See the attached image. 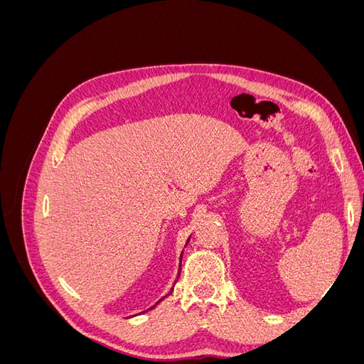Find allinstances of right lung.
Segmentation results:
<instances>
[{"instance_id":"add662e5","label":"right lung","mask_w":364,"mask_h":364,"mask_svg":"<svg viewBox=\"0 0 364 364\" xmlns=\"http://www.w3.org/2000/svg\"><path fill=\"white\" fill-rule=\"evenodd\" d=\"M190 240H191V237H188V240H186V243H185V246H188V243H190ZM182 253H183V250H182ZM182 253H181V264H182ZM181 264H179V273H178V278H176V279H179V277H181ZM171 293H173V289L170 290V293H168V294H171ZM165 297H167V296H165ZM162 299H164V297H162ZM162 299H161V301H162ZM158 304H159V302H158ZM158 304H156V305H158ZM156 305H153L151 308H155ZM151 308H149V310H151ZM149 310H146V311H149Z\"/></svg>"}]
</instances>
